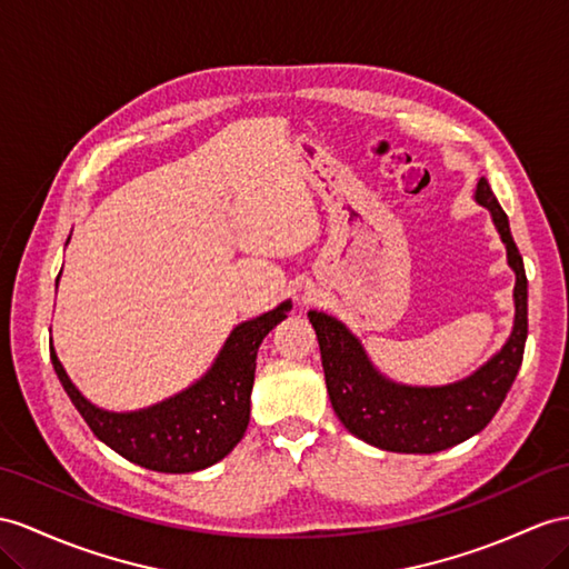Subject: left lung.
Instances as JSON below:
<instances>
[{
    "mask_svg": "<svg viewBox=\"0 0 569 569\" xmlns=\"http://www.w3.org/2000/svg\"><path fill=\"white\" fill-rule=\"evenodd\" d=\"M473 199L490 211L507 247V264L517 276L512 333L473 375L442 387L399 385L372 366L366 348L337 317L317 310L308 315L317 331L333 413L348 432L372 447L403 455H435L469 440L498 413L521 368L529 333L527 271L509 232L507 213L486 178L478 180Z\"/></svg>",
    "mask_w": 569,
    "mask_h": 569,
    "instance_id": "left-lung-1",
    "label": "left lung"
}]
</instances>
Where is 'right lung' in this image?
Instances as JSON below:
<instances>
[{
	"instance_id": "right-lung-1",
	"label": "right lung",
	"mask_w": 569,
	"mask_h": 569,
	"mask_svg": "<svg viewBox=\"0 0 569 569\" xmlns=\"http://www.w3.org/2000/svg\"><path fill=\"white\" fill-rule=\"evenodd\" d=\"M290 300L230 331L207 375L180 395L149 409L114 413L98 409L69 380L50 346L57 377L98 440L132 463L160 473H192L230 455L250 423L257 351L267 333L288 317Z\"/></svg>"
}]
</instances>
